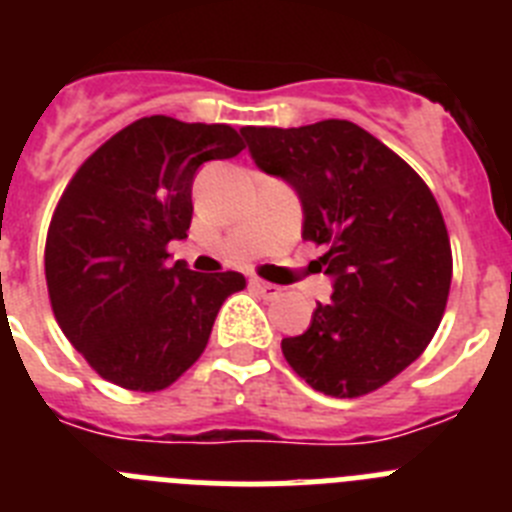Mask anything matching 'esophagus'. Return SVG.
<instances>
[{"mask_svg": "<svg viewBox=\"0 0 512 512\" xmlns=\"http://www.w3.org/2000/svg\"><path fill=\"white\" fill-rule=\"evenodd\" d=\"M251 287L259 289L266 300H277V297L282 295V287H277V284H271V282H264V279H251Z\"/></svg>", "mask_w": 512, "mask_h": 512, "instance_id": "obj_1", "label": "esophagus"}]
</instances>
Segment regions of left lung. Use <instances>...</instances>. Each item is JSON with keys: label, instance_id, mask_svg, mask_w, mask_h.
<instances>
[{"label": "left lung", "instance_id": "obj_1", "mask_svg": "<svg viewBox=\"0 0 512 512\" xmlns=\"http://www.w3.org/2000/svg\"><path fill=\"white\" fill-rule=\"evenodd\" d=\"M253 161L302 202V238L325 253L330 302L284 338L287 364L330 397L379 390L425 351L446 310L451 243L436 197L382 140L348 120L243 128Z\"/></svg>", "mask_w": 512, "mask_h": 512}]
</instances>
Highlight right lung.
Instances as JSON below:
<instances>
[{"label":"right lung","instance_id":"1","mask_svg":"<svg viewBox=\"0 0 512 512\" xmlns=\"http://www.w3.org/2000/svg\"><path fill=\"white\" fill-rule=\"evenodd\" d=\"M243 148L230 125L140 117L63 189L45 238L48 297L63 336L107 382L166 390L202 356L220 305L246 287L238 271L169 261L192 223L197 169Z\"/></svg>","mask_w":512,"mask_h":512}]
</instances>
